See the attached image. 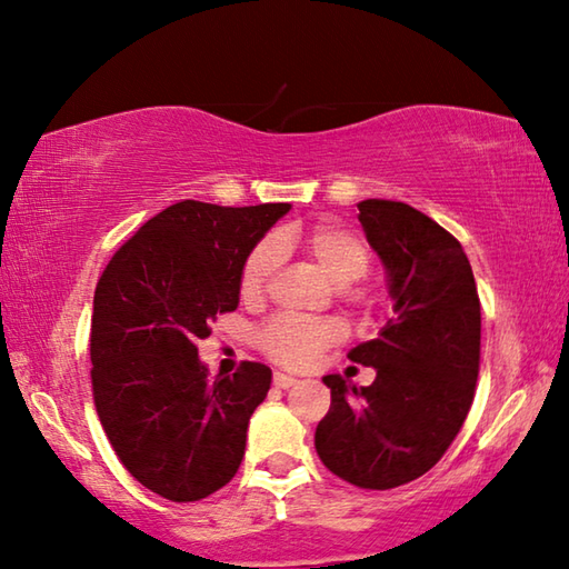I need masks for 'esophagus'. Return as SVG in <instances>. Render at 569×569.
I'll return each mask as SVG.
<instances>
[{
    "instance_id": "obj_1",
    "label": "esophagus",
    "mask_w": 569,
    "mask_h": 569,
    "mask_svg": "<svg viewBox=\"0 0 569 569\" xmlns=\"http://www.w3.org/2000/svg\"><path fill=\"white\" fill-rule=\"evenodd\" d=\"M298 379L296 377H291V373H281V371H276L273 373V383L278 389H288V387H293Z\"/></svg>"
}]
</instances>
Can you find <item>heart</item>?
<instances>
[{"instance_id": "b5f03b06", "label": "heart", "mask_w": 569, "mask_h": 569, "mask_svg": "<svg viewBox=\"0 0 569 569\" xmlns=\"http://www.w3.org/2000/svg\"><path fill=\"white\" fill-rule=\"evenodd\" d=\"M298 238L291 230H281L276 238H266L246 258L240 273V293L246 301H258L271 286L281 263L283 250H291ZM303 256L316 271L336 288H346L369 271L371 253L359 236L343 228L321 226L301 240ZM343 323L336 319H291L281 316L261 331L263 351L286 366H308L323 349L343 339Z\"/></svg>"}]
</instances>
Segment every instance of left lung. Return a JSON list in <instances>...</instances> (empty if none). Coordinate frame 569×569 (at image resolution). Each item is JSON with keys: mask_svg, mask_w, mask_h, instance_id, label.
I'll return each instance as SVG.
<instances>
[{"mask_svg": "<svg viewBox=\"0 0 569 569\" xmlns=\"http://www.w3.org/2000/svg\"><path fill=\"white\" fill-rule=\"evenodd\" d=\"M359 223L387 273L389 321L349 359L377 369L356 389L323 377L331 409L316 451L336 477L361 489H393L437 465L465 423L479 373L481 311L459 240L421 210L363 200Z\"/></svg>", "mask_w": 569, "mask_h": 569, "instance_id": "obj_1", "label": "left lung"}]
</instances>
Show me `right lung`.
<instances>
[{
    "label": "right lung",
    "instance_id": "add662e5",
    "mask_svg": "<svg viewBox=\"0 0 569 569\" xmlns=\"http://www.w3.org/2000/svg\"><path fill=\"white\" fill-rule=\"evenodd\" d=\"M291 203L223 208L180 200L150 218L104 268L92 303V393L124 469L170 502L226 487L271 369L210 377L198 341L236 311L246 258Z\"/></svg>",
    "mask_w": 569,
    "mask_h": 569
}]
</instances>
